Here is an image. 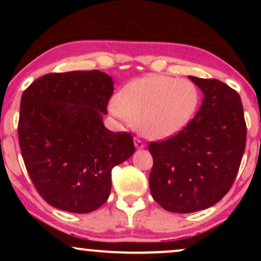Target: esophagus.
Here are the masks:
<instances>
[{
	"mask_svg": "<svg viewBox=\"0 0 261 261\" xmlns=\"http://www.w3.org/2000/svg\"><path fill=\"white\" fill-rule=\"evenodd\" d=\"M134 142H135V147H136V148H143V147H145V146H146V143L143 142L142 140L137 139V137H135Z\"/></svg>",
	"mask_w": 261,
	"mask_h": 261,
	"instance_id": "1",
	"label": "esophagus"
}]
</instances>
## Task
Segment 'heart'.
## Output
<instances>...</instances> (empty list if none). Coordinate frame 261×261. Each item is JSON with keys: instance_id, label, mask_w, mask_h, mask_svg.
<instances>
[{"instance_id": "obj_1", "label": "heart", "mask_w": 261, "mask_h": 261, "mask_svg": "<svg viewBox=\"0 0 261 261\" xmlns=\"http://www.w3.org/2000/svg\"><path fill=\"white\" fill-rule=\"evenodd\" d=\"M199 100V89L193 81L151 74L127 83L109 110L121 121L136 120L143 136L163 140L188 126Z\"/></svg>"}]
</instances>
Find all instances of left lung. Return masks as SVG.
Instances as JSON below:
<instances>
[{
  "label": "left lung",
  "instance_id": "left-lung-1",
  "mask_svg": "<svg viewBox=\"0 0 261 261\" xmlns=\"http://www.w3.org/2000/svg\"><path fill=\"white\" fill-rule=\"evenodd\" d=\"M203 93L195 118L180 133L149 143V189L164 210L190 214L228 193L245 149L247 125L239 94L215 79L189 76Z\"/></svg>",
  "mask_w": 261,
  "mask_h": 261
}]
</instances>
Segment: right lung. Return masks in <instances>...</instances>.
Wrapping results in <instances>:
<instances>
[{"instance_id": "add662e5", "label": "right lung", "mask_w": 261, "mask_h": 261, "mask_svg": "<svg viewBox=\"0 0 261 261\" xmlns=\"http://www.w3.org/2000/svg\"><path fill=\"white\" fill-rule=\"evenodd\" d=\"M114 82L100 71L39 77L23 92L18 140L27 172L49 205L88 214L107 201L112 169L135 152L128 133H113L103 114Z\"/></svg>"}]
</instances>
